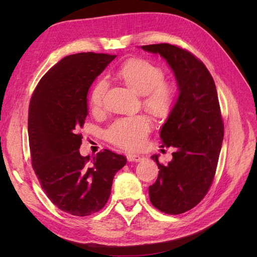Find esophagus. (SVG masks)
<instances>
[{
  "label": "esophagus",
  "instance_id": "obj_1",
  "mask_svg": "<svg viewBox=\"0 0 257 257\" xmlns=\"http://www.w3.org/2000/svg\"><path fill=\"white\" fill-rule=\"evenodd\" d=\"M126 158L128 162H141L144 159L143 155H139L137 153H128Z\"/></svg>",
  "mask_w": 257,
  "mask_h": 257
}]
</instances>
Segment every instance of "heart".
<instances>
[{"instance_id": "b5f03b06", "label": "heart", "mask_w": 257, "mask_h": 257, "mask_svg": "<svg viewBox=\"0 0 257 257\" xmlns=\"http://www.w3.org/2000/svg\"><path fill=\"white\" fill-rule=\"evenodd\" d=\"M118 75L131 88L143 94L145 106L158 115L166 114L175 99V89L164 81L162 69L146 60L126 62ZM108 82L99 79L91 91V105L94 109L103 106ZM151 130V120L145 114L127 115L116 119L106 131V137L113 145L124 149H136L144 143Z\"/></svg>"}]
</instances>
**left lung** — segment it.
Segmentation results:
<instances>
[{"mask_svg": "<svg viewBox=\"0 0 257 257\" xmlns=\"http://www.w3.org/2000/svg\"><path fill=\"white\" fill-rule=\"evenodd\" d=\"M165 59L176 77L179 95L161 128L164 147H174L173 160L163 165L159 155L157 181L149 186L151 204L160 211L180 214L205 197L215 175L224 126L212 76L188 50L169 44L142 46Z\"/></svg>", "mask_w": 257, "mask_h": 257, "instance_id": "left-lung-1", "label": "left lung"}]
</instances>
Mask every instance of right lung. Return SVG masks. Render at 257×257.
Listing matches in <instances>:
<instances>
[{
  "mask_svg": "<svg viewBox=\"0 0 257 257\" xmlns=\"http://www.w3.org/2000/svg\"><path fill=\"white\" fill-rule=\"evenodd\" d=\"M116 56L81 52L62 59L38 82L29 107V143L34 172L46 195L77 216L99 211L126 158L105 149L81 157L88 92Z\"/></svg>",
  "mask_w": 257,
  "mask_h": 257,
  "instance_id": "obj_1",
  "label": "right lung"
}]
</instances>
